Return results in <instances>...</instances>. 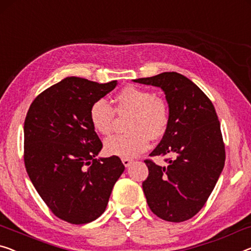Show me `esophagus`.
<instances>
[{
    "instance_id": "esophagus-1",
    "label": "esophagus",
    "mask_w": 251,
    "mask_h": 251,
    "mask_svg": "<svg viewBox=\"0 0 251 251\" xmlns=\"http://www.w3.org/2000/svg\"><path fill=\"white\" fill-rule=\"evenodd\" d=\"M122 161H123V163H124L125 167H129L130 164L133 163V160L132 159H128V158H123Z\"/></svg>"
}]
</instances>
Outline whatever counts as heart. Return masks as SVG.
I'll return each instance as SVG.
<instances>
[{"instance_id": "b5f03b06", "label": "heart", "mask_w": 251, "mask_h": 251, "mask_svg": "<svg viewBox=\"0 0 251 251\" xmlns=\"http://www.w3.org/2000/svg\"><path fill=\"white\" fill-rule=\"evenodd\" d=\"M114 102L115 110L103 99L97 100L90 108L92 127L104 136L113 130L115 111L118 115H129L126 125L128 133L108 138L104 142L107 153L121 158H134L149 148L150 138L159 140L166 134L169 126V109L154 93L126 87L116 95Z\"/></svg>"}]
</instances>
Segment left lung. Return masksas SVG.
<instances>
[{
    "mask_svg": "<svg viewBox=\"0 0 251 251\" xmlns=\"http://www.w3.org/2000/svg\"><path fill=\"white\" fill-rule=\"evenodd\" d=\"M134 82L158 87L166 95L169 126L151 155H173L167 167L145 160L149 176L143 192L160 219L184 222L206 203L221 175L226 150L215 108L201 90L177 72Z\"/></svg>",
    "mask_w": 251,
    "mask_h": 251,
    "instance_id": "obj_1",
    "label": "left lung"
}]
</instances>
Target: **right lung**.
Returning a JSON list of instances; mask_svg holds the SVG:
<instances>
[{
	"label": "right lung",
	"mask_w": 251,
	"mask_h": 251,
	"mask_svg": "<svg viewBox=\"0 0 251 251\" xmlns=\"http://www.w3.org/2000/svg\"><path fill=\"white\" fill-rule=\"evenodd\" d=\"M70 76L43 91L25 121V164L39 196L57 218L72 224L104 212L125 167L118 156L97 158L102 143L90 108L116 88Z\"/></svg>",
	"instance_id": "add662e5"
}]
</instances>
